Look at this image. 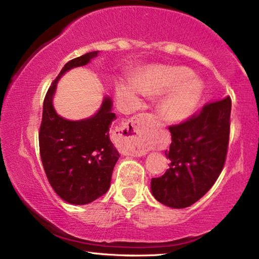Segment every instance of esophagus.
<instances>
[{
	"mask_svg": "<svg viewBox=\"0 0 259 259\" xmlns=\"http://www.w3.org/2000/svg\"><path fill=\"white\" fill-rule=\"evenodd\" d=\"M146 124L147 120L143 115H136L122 124L117 136L123 154L140 156L148 151Z\"/></svg>",
	"mask_w": 259,
	"mask_h": 259,
	"instance_id": "esophagus-1",
	"label": "esophagus"
}]
</instances>
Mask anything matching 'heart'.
Masks as SVG:
<instances>
[{
  "instance_id": "1",
  "label": "heart",
  "mask_w": 259,
  "mask_h": 259,
  "mask_svg": "<svg viewBox=\"0 0 259 259\" xmlns=\"http://www.w3.org/2000/svg\"><path fill=\"white\" fill-rule=\"evenodd\" d=\"M184 67L154 66L147 68L136 82L117 83L116 96L126 106L139 103L138 90L145 95L169 93L162 99L161 112L169 121H183L195 111L202 96V85Z\"/></svg>"
}]
</instances>
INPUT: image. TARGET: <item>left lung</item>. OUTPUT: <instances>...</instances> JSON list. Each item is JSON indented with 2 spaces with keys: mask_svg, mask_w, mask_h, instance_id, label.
<instances>
[{
  "mask_svg": "<svg viewBox=\"0 0 259 259\" xmlns=\"http://www.w3.org/2000/svg\"><path fill=\"white\" fill-rule=\"evenodd\" d=\"M232 100L210 102L187 120L169 126L171 144L164 154L169 169L152 178L153 195L162 204L182 209L200 200L224 168L230 142Z\"/></svg>",
  "mask_w": 259,
  "mask_h": 259,
  "instance_id": "left-lung-1",
  "label": "left lung"
}]
</instances>
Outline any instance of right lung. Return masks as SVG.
I'll return each mask as SVG.
<instances>
[{
	"label": "right lung",
	"instance_id": "1",
	"mask_svg": "<svg viewBox=\"0 0 259 259\" xmlns=\"http://www.w3.org/2000/svg\"><path fill=\"white\" fill-rule=\"evenodd\" d=\"M98 55L93 51L69 60L48 89L43 102L38 145L43 168L51 187L72 204H87L108 191L119 153L109 139V126L115 114L112 102L104 99L95 116L68 121L56 113L52 97L57 82L73 67L83 66Z\"/></svg>",
	"mask_w": 259,
	"mask_h": 259
}]
</instances>
